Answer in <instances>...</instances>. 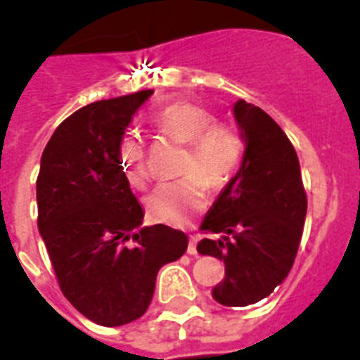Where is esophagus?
Instances as JSON below:
<instances>
[{"mask_svg":"<svg viewBox=\"0 0 360 360\" xmlns=\"http://www.w3.org/2000/svg\"><path fill=\"white\" fill-rule=\"evenodd\" d=\"M188 254L190 256H197V238L195 236H190V245H188Z\"/></svg>","mask_w":360,"mask_h":360,"instance_id":"1","label":"esophagus"}]
</instances>
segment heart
<instances>
[{"instance_id": "1", "label": "heart", "mask_w": 360, "mask_h": 360, "mask_svg": "<svg viewBox=\"0 0 360 360\" xmlns=\"http://www.w3.org/2000/svg\"><path fill=\"white\" fill-rule=\"evenodd\" d=\"M163 136L186 143L183 179L163 183L147 199L149 214L169 226H184L207 206V186L221 190L233 181L245 156V139L234 124L217 122L200 104L174 103L150 117ZM119 158L127 183L142 190L149 183L146 143L136 134H124Z\"/></svg>"}]
</instances>
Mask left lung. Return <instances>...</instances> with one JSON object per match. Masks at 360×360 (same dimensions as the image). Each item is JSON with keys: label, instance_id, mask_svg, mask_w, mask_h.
Returning <instances> with one entry per match:
<instances>
[{"label": "left lung", "instance_id": "1", "mask_svg": "<svg viewBox=\"0 0 360 360\" xmlns=\"http://www.w3.org/2000/svg\"><path fill=\"white\" fill-rule=\"evenodd\" d=\"M234 117L245 139L240 170L204 217L200 231L218 234L197 245L226 264L213 298L245 307L266 298L290 274L307 213L293 143L266 112L240 99Z\"/></svg>", "mask_w": 360, "mask_h": 360}]
</instances>
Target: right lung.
<instances>
[{
    "instance_id": "obj_1",
    "label": "right lung",
    "mask_w": 360,
    "mask_h": 360,
    "mask_svg": "<svg viewBox=\"0 0 360 360\" xmlns=\"http://www.w3.org/2000/svg\"><path fill=\"white\" fill-rule=\"evenodd\" d=\"M150 96L140 90L86 104L56 127L40 160L37 224L56 281L67 300L103 327L139 320L160 268L188 247L181 231L142 227V206L120 165V139Z\"/></svg>"
}]
</instances>
